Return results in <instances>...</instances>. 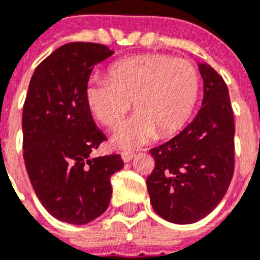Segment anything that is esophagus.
<instances>
[{
  "label": "esophagus",
  "instance_id": "1",
  "mask_svg": "<svg viewBox=\"0 0 260 260\" xmlns=\"http://www.w3.org/2000/svg\"><path fill=\"white\" fill-rule=\"evenodd\" d=\"M134 156H135V154H134V152H131V151L121 152V158H122V161H124V162H131L132 159H134Z\"/></svg>",
  "mask_w": 260,
  "mask_h": 260
}]
</instances>
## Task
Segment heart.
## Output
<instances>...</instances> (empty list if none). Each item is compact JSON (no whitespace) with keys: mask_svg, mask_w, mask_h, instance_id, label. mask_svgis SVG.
Listing matches in <instances>:
<instances>
[{"mask_svg":"<svg viewBox=\"0 0 260 260\" xmlns=\"http://www.w3.org/2000/svg\"><path fill=\"white\" fill-rule=\"evenodd\" d=\"M87 108L102 125L113 128L129 110H138L118 126L113 144L134 150L159 135L166 138L188 121L199 98V73L191 61L165 54H143L112 64L106 77L87 83Z\"/></svg>","mask_w":260,"mask_h":260,"instance_id":"1","label":"heart"}]
</instances>
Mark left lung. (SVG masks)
Returning a JSON list of instances; mask_svg holds the SVG:
<instances>
[{
    "label": "left lung",
    "mask_w": 260,
    "mask_h": 260,
    "mask_svg": "<svg viewBox=\"0 0 260 260\" xmlns=\"http://www.w3.org/2000/svg\"><path fill=\"white\" fill-rule=\"evenodd\" d=\"M198 67L203 79L201 110L180 134L150 150L155 168L146 181L152 209L178 225L211 213L235 170V120L228 86L210 65Z\"/></svg>",
    "instance_id": "8db88e82"
}]
</instances>
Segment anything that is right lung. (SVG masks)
<instances>
[{"label": "right lung", "instance_id": "obj_1", "mask_svg": "<svg viewBox=\"0 0 260 260\" xmlns=\"http://www.w3.org/2000/svg\"><path fill=\"white\" fill-rule=\"evenodd\" d=\"M114 51L71 42L34 71L23 108V156L38 199L54 218L84 225L108 209L110 177L122 169L118 154H90L106 140L87 108L84 91L96 64Z\"/></svg>", "mask_w": 260, "mask_h": 260}]
</instances>
